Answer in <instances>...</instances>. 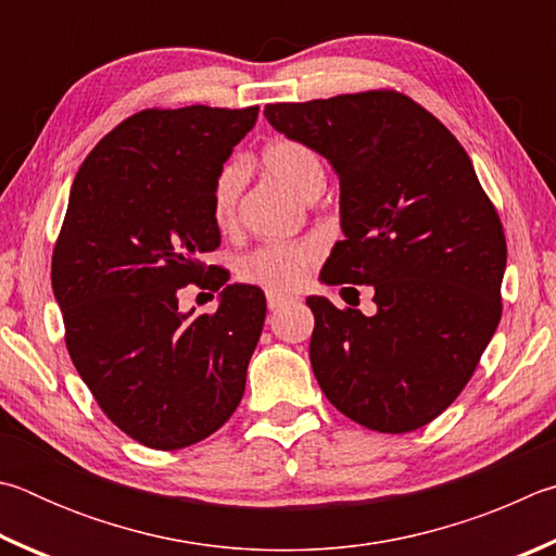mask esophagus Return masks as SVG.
<instances>
[{"mask_svg": "<svg viewBox=\"0 0 556 556\" xmlns=\"http://www.w3.org/2000/svg\"><path fill=\"white\" fill-rule=\"evenodd\" d=\"M290 295H283V293H268V309H278L290 303Z\"/></svg>", "mask_w": 556, "mask_h": 556, "instance_id": "1", "label": "esophagus"}]
</instances>
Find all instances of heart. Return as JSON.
Wrapping results in <instances>:
<instances>
[{
	"label": "heart",
	"mask_w": 556,
	"mask_h": 556,
	"mask_svg": "<svg viewBox=\"0 0 556 556\" xmlns=\"http://www.w3.org/2000/svg\"><path fill=\"white\" fill-rule=\"evenodd\" d=\"M263 163L268 173L290 190L303 198L319 194L325 185V168L319 155L309 146L278 139L263 149ZM247 180V165L243 161H229L214 178L212 188V219L219 229H229L237 219L239 198ZM319 256L315 241H273L253 249L239 261L237 273L247 283L266 288L268 293H283V290L298 288L303 283L307 270Z\"/></svg>",
	"instance_id": "obj_1"
}]
</instances>
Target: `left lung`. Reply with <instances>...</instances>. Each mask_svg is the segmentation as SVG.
<instances>
[{"label": "left lung", "mask_w": 556, "mask_h": 556, "mask_svg": "<svg viewBox=\"0 0 556 556\" xmlns=\"http://www.w3.org/2000/svg\"><path fill=\"white\" fill-rule=\"evenodd\" d=\"M268 124L339 178L337 241L319 278L371 286L376 313L309 295V364L339 413L376 432L432 422L501 323L505 233L454 134L393 90L266 104Z\"/></svg>", "instance_id": "8db88e82"}]
</instances>
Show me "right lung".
Segmentation results:
<instances>
[{
	"label": "right lung",
	"instance_id": "1",
	"mask_svg": "<svg viewBox=\"0 0 556 556\" xmlns=\"http://www.w3.org/2000/svg\"><path fill=\"white\" fill-rule=\"evenodd\" d=\"M256 119L258 106L143 110L73 180L51 263L67 352L104 415L151 450L217 432L247 388L266 298L200 256L219 247L214 178ZM190 282L220 293L217 314L179 313Z\"/></svg>",
	"mask_w": 556,
	"mask_h": 556
}]
</instances>
